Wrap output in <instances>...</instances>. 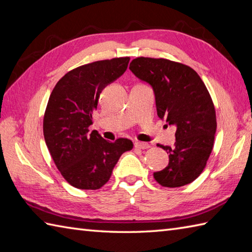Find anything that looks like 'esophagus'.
<instances>
[{
  "label": "esophagus",
  "mask_w": 252,
  "mask_h": 252,
  "mask_svg": "<svg viewBox=\"0 0 252 252\" xmlns=\"http://www.w3.org/2000/svg\"><path fill=\"white\" fill-rule=\"evenodd\" d=\"M150 147H151V145L147 142H140V141L135 142V148H137V149L144 150V149H149Z\"/></svg>",
  "instance_id": "obj_1"
}]
</instances>
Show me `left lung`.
Listing matches in <instances>:
<instances>
[{"mask_svg": "<svg viewBox=\"0 0 252 252\" xmlns=\"http://www.w3.org/2000/svg\"><path fill=\"white\" fill-rule=\"evenodd\" d=\"M129 69L152 87L159 119L176 127L172 148L158 144L169 155V163L153 173L154 179L167 188L193 182L209 158L217 129L215 107L204 82L189 66L163 58L139 57Z\"/></svg>", "mask_w": 252, "mask_h": 252, "instance_id": "8db88e82", "label": "left lung"}]
</instances>
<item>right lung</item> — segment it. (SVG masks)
Returning a JSON list of instances; mask_svg holds the SVG:
<instances>
[{
  "mask_svg": "<svg viewBox=\"0 0 252 252\" xmlns=\"http://www.w3.org/2000/svg\"><path fill=\"white\" fill-rule=\"evenodd\" d=\"M129 57L101 60L68 72L56 84L44 115L43 132L50 155L72 187L97 189L109 181L128 139L105 140L89 131L100 94L127 70Z\"/></svg>",
  "mask_w": 252,
  "mask_h": 252,
  "instance_id": "right-lung-1",
  "label": "right lung"
}]
</instances>
